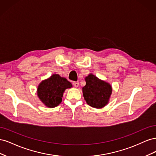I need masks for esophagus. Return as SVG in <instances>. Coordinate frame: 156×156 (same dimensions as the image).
<instances>
[{"instance_id": "obj_1", "label": "esophagus", "mask_w": 156, "mask_h": 156, "mask_svg": "<svg viewBox=\"0 0 156 156\" xmlns=\"http://www.w3.org/2000/svg\"><path fill=\"white\" fill-rule=\"evenodd\" d=\"M73 85L75 87H79V83H78V82H76V81H73Z\"/></svg>"}]
</instances>
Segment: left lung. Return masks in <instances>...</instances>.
I'll return each mask as SVG.
<instances>
[{"label":"left lung","instance_id":"8db88e82","mask_svg":"<svg viewBox=\"0 0 156 156\" xmlns=\"http://www.w3.org/2000/svg\"><path fill=\"white\" fill-rule=\"evenodd\" d=\"M85 81L86 85L83 88V92L87 103L97 108L105 106L112 92L111 86L92 74L87 77Z\"/></svg>","mask_w":156,"mask_h":156}]
</instances>
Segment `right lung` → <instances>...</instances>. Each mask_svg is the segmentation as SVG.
Here are the masks:
<instances>
[{"label": "right lung", "instance_id": "obj_1", "mask_svg": "<svg viewBox=\"0 0 156 156\" xmlns=\"http://www.w3.org/2000/svg\"><path fill=\"white\" fill-rule=\"evenodd\" d=\"M71 87L72 84L66 79L54 74L40 84L37 88V96L46 106L55 107L62 101L65 90Z\"/></svg>", "mask_w": 156, "mask_h": 156}]
</instances>
